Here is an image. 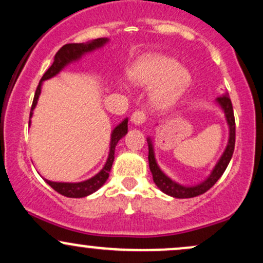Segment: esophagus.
<instances>
[{
  "label": "esophagus",
  "mask_w": 263,
  "mask_h": 263,
  "mask_svg": "<svg viewBox=\"0 0 263 263\" xmlns=\"http://www.w3.org/2000/svg\"><path fill=\"white\" fill-rule=\"evenodd\" d=\"M131 121L135 123V125H142L144 121H146V111L144 110H137L132 114Z\"/></svg>",
  "instance_id": "1"
}]
</instances>
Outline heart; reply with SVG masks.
<instances>
[{
    "label": "heart",
    "mask_w": 263,
    "mask_h": 263,
    "mask_svg": "<svg viewBox=\"0 0 263 263\" xmlns=\"http://www.w3.org/2000/svg\"><path fill=\"white\" fill-rule=\"evenodd\" d=\"M131 78L142 85L159 83L153 100L157 105L167 106L173 104L190 84L189 71L171 57L148 54L138 60L131 69Z\"/></svg>",
    "instance_id": "obj_1"
}]
</instances>
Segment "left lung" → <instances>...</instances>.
Instances as JSON below:
<instances>
[{
	"label": "left lung",
	"instance_id": "1",
	"mask_svg": "<svg viewBox=\"0 0 263 263\" xmlns=\"http://www.w3.org/2000/svg\"><path fill=\"white\" fill-rule=\"evenodd\" d=\"M218 102L220 106L222 107L224 112L226 115V120H228L229 127H230V138H229L228 147H226L224 155L221 156L218 164L214 168L213 173L210 174V177L208 178L205 182L199 184L197 186H183L180 184L168 178L163 172L159 170V167L157 165V162L155 159V153H153V147L148 140V162H149V170L152 172L153 180H155L156 185L162 190L165 194L171 195L174 198H194L198 195L204 194L205 192H208L211 186L214 185L219 180V178L222 176L226 167H228L229 162H230L232 153H234L235 148V116H234V110H232V104L230 98L228 95L221 96L218 99Z\"/></svg>",
	"mask_w": 263,
	"mask_h": 263
}]
</instances>
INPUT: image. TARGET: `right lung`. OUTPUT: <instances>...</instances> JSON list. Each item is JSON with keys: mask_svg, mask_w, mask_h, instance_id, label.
Segmentation results:
<instances>
[{"mask_svg": "<svg viewBox=\"0 0 263 263\" xmlns=\"http://www.w3.org/2000/svg\"><path fill=\"white\" fill-rule=\"evenodd\" d=\"M107 42V39L105 38H98L93 39L90 43L84 44V43H69L63 45L62 48L57 52L55 57H54L53 64L50 65V68L45 71L43 77H42L41 81H39L37 90H35L34 99H33V104L31 107V114H29V119L32 117L33 110H34L35 105H37V100L39 98V93H41V86L42 81L50 79V78L54 77L62 70L64 66L68 64V63L73 62V60L79 59L84 53L91 52V50L96 49V48H100ZM31 122V121H29ZM127 122L128 120L126 119L125 121H122L117 126L116 128L112 131V135H111V144H110V155H108V158L106 163H105L104 168L96 174L95 177L90 178V179L85 180V182L80 183H57V182H50V180H45L48 184H49L52 188L58 192L59 194L64 195V197L68 198H84L87 197V195L92 194L93 192H96L99 188H101L104 185L105 182L107 180L108 173H110L111 167H112V163L115 159V147H116L117 142H119L121 138L127 134Z\"/></svg>", "mask_w": 263, "mask_h": 263, "instance_id": "add662e5", "label": "right lung"}]
</instances>
